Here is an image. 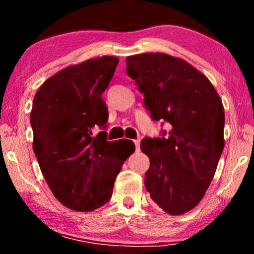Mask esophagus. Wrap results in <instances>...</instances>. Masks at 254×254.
<instances>
[{"label":"esophagus","instance_id":"obj_1","mask_svg":"<svg viewBox=\"0 0 254 254\" xmlns=\"http://www.w3.org/2000/svg\"><path fill=\"white\" fill-rule=\"evenodd\" d=\"M134 144H135V150L139 151L140 150V140H134Z\"/></svg>","mask_w":254,"mask_h":254}]
</instances>
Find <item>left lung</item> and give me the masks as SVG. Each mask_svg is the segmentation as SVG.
Listing matches in <instances>:
<instances>
[{"instance_id":"1","label":"left lung","mask_w":254,"mask_h":254,"mask_svg":"<svg viewBox=\"0 0 254 254\" xmlns=\"http://www.w3.org/2000/svg\"><path fill=\"white\" fill-rule=\"evenodd\" d=\"M127 74L144 94L154 121L171 126L167 137L141 141L150 159L145 189L166 213H187L203 199L224 149L221 97L186 60L163 53L128 56Z\"/></svg>"}]
</instances>
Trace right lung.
<instances>
[{"label":"right lung","mask_w":254,"mask_h":254,"mask_svg":"<svg viewBox=\"0 0 254 254\" xmlns=\"http://www.w3.org/2000/svg\"><path fill=\"white\" fill-rule=\"evenodd\" d=\"M118 64L119 58L103 56L68 66L33 100L32 148L41 173L56 198L76 212H92L111 199L115 178L135 150L130 140L107 141L104 131L93 135L109 119L102 94Z\"/></svg>","instance_id":"obj_1"}]
</instances>
